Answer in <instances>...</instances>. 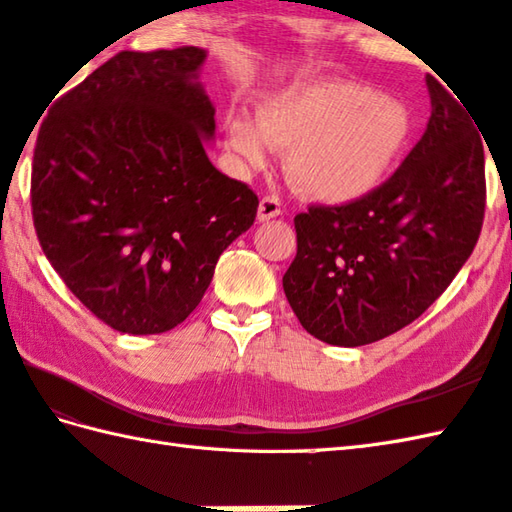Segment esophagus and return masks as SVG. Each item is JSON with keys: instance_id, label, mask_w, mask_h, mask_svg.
<instances>
[{"instance_id": "esophagus-1", "label": "esophagus", "mask_w": 512, "mask_h": 512, "mask_svg": "<svg viewBox=\"0 0 512 512\" xmlns=\"http://www.w3.org/2000/svg\"><path fill=\"white\" fill-rule=\"evenodd\" d=\"M277 215H281V202L277 198H273V195H266V198L259 200V209H257L259 222H268Z\"/></svg>"}]
</instances>
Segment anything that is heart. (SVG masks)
Segmentation results:
<instances>
[{"mask_svg": "<svg viewBox=\"0 0 512 512\" xmlns=\"http://www.w3.org/2000/svg\"><path fill=\"white\" fill-rule=\"evenodd\" d=\"M413 132L402 103L365 85L319 81L264 94L257 121L226 118V140L250 169L270 149L288 151L286 173L303 198L321 204L363 200L387 180Z\"/></svg>", "mask_w": 512, "mask_h": 512, "instance_id": "1", "label": "heart"}]
</instances>
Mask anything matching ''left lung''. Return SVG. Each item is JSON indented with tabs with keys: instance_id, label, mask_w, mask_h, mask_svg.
Segmentation results:
<instances>
[{
	"instance_id": "8db88e82",
	"label": "left lung",
	"mask_w": 512,
	"mask_h": 512,
	"mask_svg": "<svg viewBox=\"0 0 512 512\" xmlns=\"http://www.w3.org/2000/svg\"><path fill=\"white\" fill-rule=\"evenodd\" d=\"M431 116L383 187L295 217L284 292L314 339L358 347L405 328L471 257L484 220V145L469 110L427 74Z\"/></svg>"
}]
</instances>
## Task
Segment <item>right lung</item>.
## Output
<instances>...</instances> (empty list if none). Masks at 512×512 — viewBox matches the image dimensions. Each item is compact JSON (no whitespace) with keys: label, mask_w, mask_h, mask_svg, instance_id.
<instances>
[{"label":"right lung","mask_w":512,"mask_h":512,"mask_svg":"<svg viewBox=\"0 0 512 512\" xmlns=\"http://www.w3.org/2000/svg\"><path fill=\"white\" fill-rule=\"evenodd\" d=\"M206 50L118 52L52 105L32 160V220L85 308L125 334L176 328L259 200L217 171Z\"/></svg>","instance_id":"obj_1"}]
</instances>
